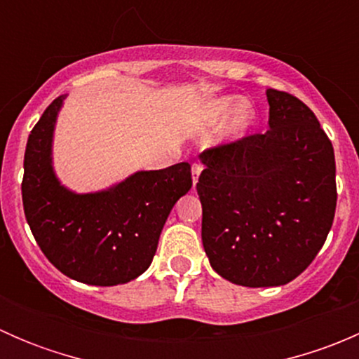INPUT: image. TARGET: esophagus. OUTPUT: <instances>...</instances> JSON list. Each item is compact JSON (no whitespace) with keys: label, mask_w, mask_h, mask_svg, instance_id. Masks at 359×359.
I'll use <instances>...</instances> for the list:
<instances>
[{"label":"esophagus","mask_w":359,"mask_h":359,"mask_svg":"<svg viewBox=\"0 0 359 359\" xmlns=\"http://www.w3.org/2000/svg\"><path fill=\"white\" fill-rule=\"evenodd\" d=\"M201 170H203V166L200 165V163H193V184L198 182Z\"/></svg>","instance_id":"34e87169"}]
</instances>
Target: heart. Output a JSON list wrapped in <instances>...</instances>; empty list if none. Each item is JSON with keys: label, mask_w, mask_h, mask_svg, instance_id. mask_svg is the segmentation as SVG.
Here are the masks:
<instances>
[{"label": "heart", "mask_w": 359, "mask_h": 359, "mask_svg": "<svg viewBox=\"0 0 359 359\" xmlns=\"http://www.w3.org/2000/svg\"><path fill=\"white\" fill-rule=\"evenodd\" d=\"M253 109L248 102H243L240 97H220L210 102V106L205 111V121L208 125H220L226 119L229 120V132L233 135H241L245 130L252 125L253 121Z\"/></svg>", "instance_id": "obj_1"}]
</instances>
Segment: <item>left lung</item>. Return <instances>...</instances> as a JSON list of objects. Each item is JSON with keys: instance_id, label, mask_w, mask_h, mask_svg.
Returning a JSON list of instances; mask_svg holds the SVG:
<instances>
[{"instance_id": "8db88e82", "label": "left lung", "mask_w": 359, "mask_h": 359, "mask_svg": "<svg viewBox=\"0 0 359 359\" xmlns=\"http://www.w3.org/2000/svg\"><path fill=\"white\" fill-rule=\"evenodd\" d=\"M269 130L200 154L201 240L241 287H280L314 260L335 215V156L314 112L267 88Z\"/></svg>"}]
</instances>
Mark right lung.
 I'll use <instances>...</instances> for the list:
<instances>
[{"mask_svg": "<svg viewBox=\"0 0 359 359\" xmlns=\"http://www.w3.org/2000/svg\"><path fill=\"white\" fill-rule=\"evenodd\" d=\"M66 95L46 107L27 139L22 203L46 259L71 280L95 287L128 283L153 262L173 205L193 186L189 163L135 172L109 189L78 194L57 179L53 130Z\"/></svg>", "mask_w": 359, "mask_h": 359, "instance_id": "add662e5", "label": "right lung"}]
</instances>
